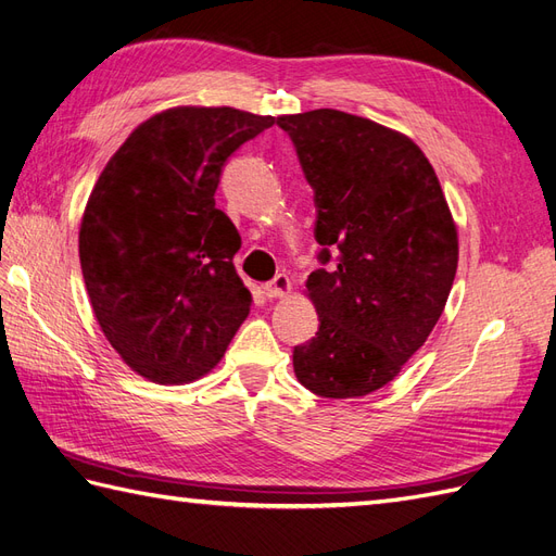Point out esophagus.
I'll return each instance as SVG.
<instances>
[{
	"label": "esophagus",
	"instance_id": "obj_1",
	"mask_svg": "<svg viewBox=\"0 0 556 556\" xmlns=\"http://www.w3.org/2000/svg\"><path fill=\"white\" fill-rule=\"evenodd\" d=\"M290 290H292V282H290V278L285 276V274H278L271 282H266V285H264V294H266L268 299L288 296V294H290Z\"/></svg>",
	"mask_w": 556,
	"mask_h": 556
}]
</instances>
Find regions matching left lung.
<instances>
[{
    "mask_svg": "<svg viewBox=\"0 0 556 556\" xmlns=\"http://www.w3.org/2000/svg\"><path fill=\"white\" fill-rule=\"evenodd\" d=\"M278 126L313 189L323 245V268L306 280L320 325L294 346V374L320 397H363L393 381L438 325L458 266L456 224L407 135L339 110Z\"/></svg>",
    "mask_w": 556,
    "mask_h": 556,
    "instance_id": "1",
    "label": "left lung"
}]
</instances>
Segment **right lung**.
I'll list each match as a JSON object with an SVG mask.
<instances>
[{
    "mask_svg": "<svg viewBox=\"0 0 556 556\" xmlns=\"http://www.w3.org/2000/svg\"><path fill=\"white\" fill-rule=\"evenodd\" d=\"M276 124L233 108H175L135 128L104 166L79 231L104 337L140 377L177 386L213 369L250 313L222 168Z\"/></svg>",
    "mask_w": 556,
    "mask_h": 556,
    "instance_id": "add662e5",
    "label": "right lung"
}]
</instances>
